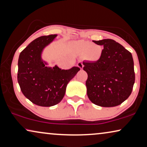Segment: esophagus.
<instances>
[{
  "mask_svg": "<svg viewBox=\"0 0 147 147\" xmlns=\"http://www.w3.org/2000/svg\"><path fill=\"white\" fill-rule=\"evenodd\" d=\"M77 66L79 67L80 69H82L83 67H84V65H83V63L82 62H78L77 64Z\"/></svg>",
  "mask_w": 147,
  "mask_h": 147,
  "instance_id": "obj_1",
  "label": "esophagus"
}]
</instances>
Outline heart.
Listing matches in <instances>:
<instances>
[{
	"label": "heart",
	"mask_w": 147,
	"mask_h": 147,
	"mask_svg": "<svg viewBox=\"0 0 147 147\" xmlns=\"http://www.w3.org/2000/svg\"><path fill=\"white\" fill-rule=\"evenodd\" d=\"M74 47L78 53L84 54L86 59L90 61H98L102 57V47L96 43L80 40L74 43Z\"/></svg>",
	"instance_id": "heart-1"
}]
</instances>
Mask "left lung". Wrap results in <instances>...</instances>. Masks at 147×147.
Listing matches in <instances>:
<instances>
[{
  "label": "left lung",
  "instance_id": "obj_1",
  "mask_svg": "<svg viewBox=\"0 0 147 147\" xmlns=\"http://www.w3.org/2000/svg\"><path fill=\"white\" fill-rule=\"evenodd\" d=\"M94 42L104 45V49L100 60L83 62V69L88 74V97L99 106H119L131 95L135 83L132 55L113 39Z\"/></svg>",
  "mask_w": 147,
  "mask_h": 147
}]
</instances>
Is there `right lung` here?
Wrapping results in <instances>:
<instances>
[{
	"mask_svg": "<svg viewBox=\"0 0 147 147\" xmlns=\"http://www.w3.org/2000/svg\"><path fill=\"white\" fill-rule=\"evenodd\" d=\"M56 36L49 35L34 39L19 56L17 78L22 92L39 106L59 104L64 97L67 84L80 71L78 67L61 70L57 66H45L41 58V52Z\"/></svg>",
	"mask_w": 147,
	"mask_h": 147,
	"instance_id": "obj_1",
	"label": "right lung"
}]
</instances>
